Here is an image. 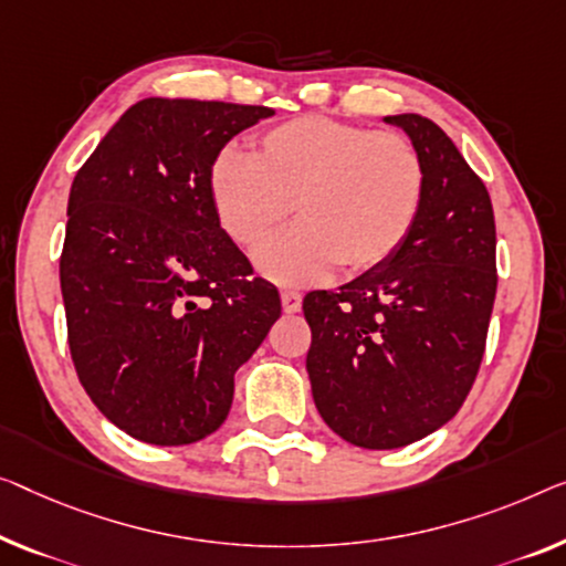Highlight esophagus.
<instances>
[{"instance_id":"esophagus-1","label":"esophagus","mask_w":566,"mask_h":566,"mask_svg":"<svg viewBox=\"0 0 566 566\" xmlns=\"http://www.w3.org/2000/svg\"><path fill=\"white\" fill-rule=\"evenodd\" d=\"M282 310L284 312H300L302 310V294L294 290H282Z\"/></svg>"}]
</instances>
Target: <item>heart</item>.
Segmentation results:
<instances>
[{"label": "heart", "mask_w": 566, "mask_h": 566, "mask_svg": "<svg viewBox=\"0 0 566 566\" xmlns=\"http://www.w3.org/2000/svg\"><path fill=\"white\" fill-rule=\"evenodd\" d=\"M424 163L399 132H374L325 116L274 126L254 155L229 149L210 170L223 231L256 247L294 210L290 231L256 251L274 282H312L337 264L368 272L415 229L424 200Z\"/></svg>", "instance_id": "heart-1"}]
</instances>
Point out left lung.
<instances>
[{"label":"left lung","instance_id":"obj_1","mask_svg":"<svg viewBox=\"0 0 566 566\" xmlns=\"http://www.w3.org/2000/svg\"><path fill=\"white\" fill-rule=\"evenodd\" d=\"M424 163V200L394 254L337 292H310L307 374L325 424L396 450L447 424L475 381L495 286L491 196L427 116H386Z\"/></svg>","mask_w":566,"mask_h":566}]
</instances>
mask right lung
<instances>
[{
  "label": "right lung",
  "instance_id": "obj_1",
  "mask_svg": "<svg viewBox=\"0 0 566 566\" xmlns=\"http://www.w3.org/2000/svg\"><path fill=\"white\" fill-rule=\"evenodd\" d=\"M274 108L145 98L71 185L61 254L67 345L101 415L134 440L190 444L229 417L233 374L282 315L221 229L210 170Z\"/></svg>",
  "mask_w": 566,
  "mask_h": 566
}]
</instances>
